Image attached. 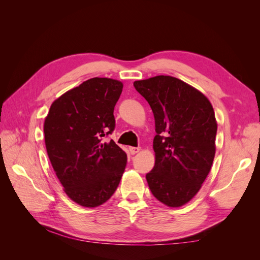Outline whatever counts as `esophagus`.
I'll list each match as a JSON object with an SVG mask.
<instances>
[{
  "label": "esophagus",
  "instance_id": "esophagus-1",
  "mask_svg": "<svg viewBox=\"0 0 260 260\" xmlns=\"http://www.w3.org/2000/svg\"><path fill=\"white\" fill-rule=\"evenodd\" d=\"M141 151V148L140 147H129V152L132 154V155H135V154H137V153H139Z\"/></svg>",
  "mask_w": 260,
  "mask_h": 260
}]
</instances>
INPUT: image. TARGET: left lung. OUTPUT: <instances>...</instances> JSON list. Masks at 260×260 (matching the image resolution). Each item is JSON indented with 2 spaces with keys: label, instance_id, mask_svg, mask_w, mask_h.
Masks as SVG:
<instances>
[{
  "label": "left lung",
  "instance_id": "left-lung-1",
  "mask_svg": "<svg viewBox=\"0 0 260 260\" xmlns=\"http://www.w3.org/2000/svg\"><path fill=\"white\" fill-rule=\"evenodd\" d=\"M155 118V165L149 190L168 207H181L198 194L216 153L217 120L209 100L171 76L133 82Z\"/></svg>",
  "mask_w": 260,
  "mask_h": 260
}]
</instances>
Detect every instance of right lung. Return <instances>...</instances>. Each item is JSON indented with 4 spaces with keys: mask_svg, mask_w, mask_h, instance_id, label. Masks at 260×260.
<instances>
[{
    "mask_svg": "<svg viewBox=\"0 0 260 260\" xmlns=\"http://www.w3.org/2000/svg\"><path fill=\"white\" fill-rule=\"evenodd\" d=\"M122 82L92 78L55 100L44 120V141L52 167L68 198L83 207L111 199L127 165L113 140L114 107Z\"/></svg>",
    "mask_w": 260,
    "mask_h": 260,
    "instance_id": "right-lung-1",
    "label": "right lung"
}]
</instances>
